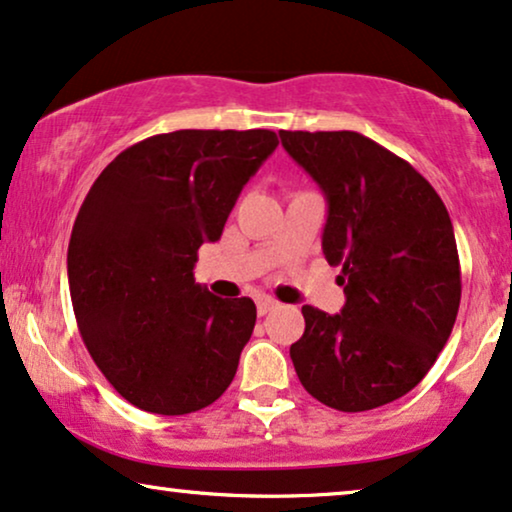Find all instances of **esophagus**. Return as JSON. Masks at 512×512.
I'll use <instances>...</instances> for the list:
<instances>
[{"label": "esophagus", "mask_w": 512, "mask_h": 512, "mask_svg": "<svg viewBox=\"0 0 512 512\" xmlns=\"http://www.w3.org/2000/svg\"><path fill=\"white\" fill-rule=\"evenodd\" d=\"M277 305H280V303H277L275 298H268V296H263V298H258V301H256V310H258V315L263 317V315H268L270 310H275Z\"/></svg>", "instance_id": "esophagus-1"}]
</instances>
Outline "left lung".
Instances as JSON below:
<instances>
[{
	"instance_id": "8db88e82",
	"label": "left lung",
	"mask_w": 512,
	"mask_h": 512,
	"mask_svg": "<svg viewBox=\"0 0 512 512\" xmlns=\"http://www.w3.org/2000/svg\"><path fill=\"white\" fill-rule=\"evenodd\" d=\"M284 150L329 202L322 249L341 265L345 305H303L291 345L298 381L338 411H369L407 395L433 367L461 303L449 211L433 185L357 131H280Z\"/></svg>"
}]
</instances>
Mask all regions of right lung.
<instances>
[{"label": "right lung", "mask_w": 512, "mask_h": 512, "mask_svg": "<svg viewBox=\"0 0 512 512\" xmlns=\"http://www.w3.org/2000/svg\"><path fill=\"white\" fill-rule=\"evenodd\" d=\"M277 145L270 129L157 134L91 185L68 247L72 308L96 367L134 407L190 414L235 378L256 305L209 294L192 268Z\"/></svg>", "instance_id": "1"}]
</instances>
